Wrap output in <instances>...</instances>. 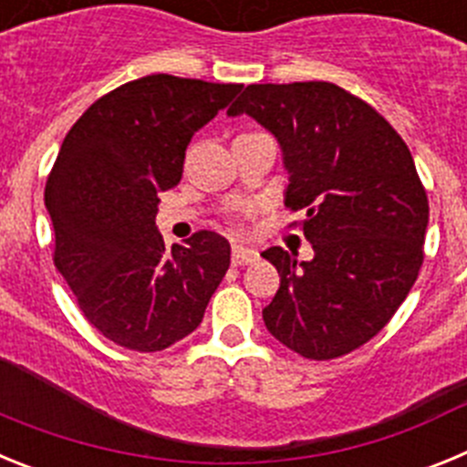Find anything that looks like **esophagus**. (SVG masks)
I'll list each match as a JSON object with an SVG mask.
<instances>
[{"label":"esophagus","instance_id":"1","mask_svg":"<svg viewBox=\"0 0 467 467\" xmlns=\"http://www.w3.org/2000/svg\"><path fill=\"white\" fill-rule=\"evenodd\" d=\"M259 259L257 250L253 247H243V245H234L231 250V264L234 266H245V264H254Z\"/></svg>","mask_w":467,"mask_h":467}]
</instances>
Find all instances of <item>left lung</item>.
I'll return each mask as SVG.
<instances>
[{"instance_id": "obj_1", "label": "left lung", "mask_w": 467, "mask_h": 467, "mask_svg": "<svg viewBox=\"0 0 467 467\" xmlns=\"http://www.w3.org/2000/svg\"><path fill=\"white\" fill-rule=\"evenodd\" d=\"M283 150L285 205L304 210L313 259L269 247L280 274L264 325L308 360H332L377 337L423 264L428 196L410 147L365 100L327 81L253 84L229 107Z\"/></svg>"}]
</instances>
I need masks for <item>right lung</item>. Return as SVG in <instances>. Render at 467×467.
Masks as SVG:
<instances>
[{
  "instance_id": "right-lung-1",
  "label": "right lung",
  "mask_w": 467,
  "mask_h": 467,
  "mask_svg": "<svg viewBox=\"0 0 467 467\" xmlns=\"http://www.w3.org/2000/svg\"><path fill=\"white\" fill-rule=\"evenodd\" d=\"M238 90L151 74L102 95L65 135L44 192L53 262L86 320L123 348L184 339L229 269L226 238L198 231L168 250L156 213L159 193L182 180L193 133Z\"/></svg>"
}]
</instances>
